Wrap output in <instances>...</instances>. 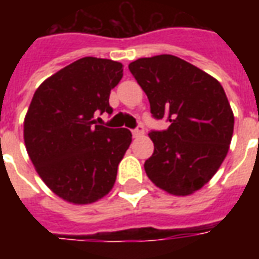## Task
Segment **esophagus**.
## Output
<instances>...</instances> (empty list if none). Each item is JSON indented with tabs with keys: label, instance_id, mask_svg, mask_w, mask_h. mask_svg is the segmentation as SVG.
Wrapping results in <instances>:
<instances>
[{
	"label": "esophagus",
	"instance_id": "obj_1",
	"mask_svg": "<svg viewBox=\"0 0 259 259\" xmlns=\"http://www.w3.org/2000/svg\"><path fill=\"white\" fill-rule=\"evenodd\" d=\"M132 133H133V136H135V137H140V136L144 135V127H143V126H139V127L133 130Z\"/></svg>",
	"mask_w": 259,
	"mask_h": 259
}]
</instances>
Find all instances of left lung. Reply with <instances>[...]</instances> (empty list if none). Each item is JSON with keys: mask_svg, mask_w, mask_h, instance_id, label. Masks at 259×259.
<instances>
[{"mask_svg": "<svg viewBox=\"0 0 259 259\" xmlns=\"http://www.w3.org/2000/svg\"><path fill=\"white\" fill-rule=\"evenodd\" d=\"M129 70L148 97L152 116L169 127L148 133L154 154L144 169L169 194L189 195L217 174L226 158L234 126L233 111L215 77L175 55L140 58Z\"/></svg>", "mask_w": 259, "mask_h": 259, "instance_id": "8db88e82", "label": "left lung"}]
</instances>
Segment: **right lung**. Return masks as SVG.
<instances>
[{
    "label": "right lung",
    "mask_w": 259,
    "mask_h": 259,
    "mask_svg": "<svg viewBox=\"0 0 259 259\" xmlns=\"http://www.w3.org/2000/svg\"><path fill=\"white\" fill-rule=\"evenodd\" d=\"M123 65L85 57L37 89L23 123L27 154L48 189L72 204H91L112 190L118 165L132 143L127 129L97 124L112 113L109 94Z\"/></svg>",
    "instance_id": "obj_1"
}]
</instances>
